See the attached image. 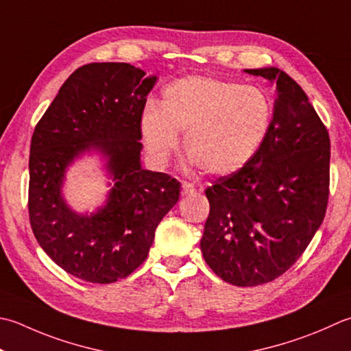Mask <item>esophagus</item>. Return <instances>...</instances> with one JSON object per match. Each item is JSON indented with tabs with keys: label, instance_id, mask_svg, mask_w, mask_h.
<instances>
[{
	"label": "esophagus",
	"instance_id": "1",
	"mask_svg": "<svg viewBox=\"0 0 351 351\" xmlns=\"http://www.w3.org/2000/svg\"><path fill=\"white\" fill-rule=\"evenodd\" d=\"M195 191H196V189H195V185H193V184H190V182H187V181H182V190H181L182 196L193 195Z\"/></svg>",
	"mask_w": 351,
	"mask_h": 351
}]
</instances>
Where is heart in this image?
Segmentation results:
<instances>
[{"mask_svg":"<svg viewBox=\"0 0 351 351\" xmlns=\"http://www.w3.org/2000/svg\"><path fill=\"white\" fill-rule=\"evenodd\" d=\"M272 111L262 88L190 75L164 89L160 108L144 109L140 128L155 162H166L180 143L178 132H185L190 161L205 173L226 176L243 169L262 149Z\"/></svg>","mask_w":351,"mask_h":351,"instance_id":"1","label":"heart"}]
</instances>
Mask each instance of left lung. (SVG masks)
Segmentation results:
<instances>
[{
  "label": "left lung",
  "mask_w": 351,
  "mask_h": 351,
  "mask_svg": "<svg viewBox=\"0 0 351 351\" xmlns=\"http://www.w3.org/2000/svg\"><path fill=\"white\" fill-rule=\"evenodd\" d=\"M245 73L277 84L272 125L250 164L205 190L210 215L201 251L216 276L248 287L289 269L324 221L330 138L306 93L285 71Z\"/></svg>",
  "instance_id": "left-lung-1"
}]
</instances>
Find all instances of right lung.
<instances>
[{"label": "right lung", "mask_w": 351, "mask_h": 351, "mask_svg": "<svg viewBox=\"0 0 351 351\" xmlns=\"http://www.w3.org/2000/svg\"><path fill=\"white\" fill-rule=\"evenodd\" d=\"M156 75L125 62L75 70L34 128L30 146L29 216L47 256L89 283L128 277L146 260L155 230L180 199L181 184L141 167L140 120ZM106 161L113 189L97 212L66 204V169L85 153Z\"/></svg>", "instance_id": "add662e5"}]
</instances>
